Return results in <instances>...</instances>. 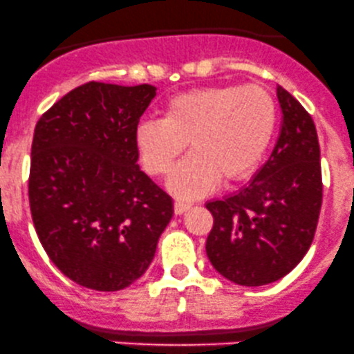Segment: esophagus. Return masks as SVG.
Segmentation results:
<instances>
[{
    "label": "esophagus",
    "mask_w": 354,
    "mask_h": 354,
    "mask_svg": "<svg viewBox=\"0 0 354 354\" xmlns=\"http://www.w3.org/2000/svg\"><path fill=\"white\" fill-rule=\"evenodd\" d=\"M191 207H192V203H189V201L177 199L176 203H174V211H176V214H184V212L189 211Z\"/></svg>",
    "instance_id": "1"
}]
</instances>
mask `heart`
<instances>
[{
  "mask_svg": "<svg viewBox=\"0 0 354 354\" xmlns=\"http://www.w3.org/2000/svg\"><path fill=\"white\" fill-rule=\"evenodd\" d=\"M277 128V104L260 86H207L163 104L162 120L136 124L135 145L143 169L169 176L189 142L191 153L174 169L169 189L178 197L211 191L218 178L234 182L263 160Z\"/></svg>",
  "mask_w": 354,
  "mask_h": 354,
  "instance_id": "obj_1",
  "label": "heart"
}]
</instances>
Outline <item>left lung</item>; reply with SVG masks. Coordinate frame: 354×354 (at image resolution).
I'll return each instance as SVG.
<instances>
[{"label":"left lung","mask_w":354,"mask_h":354,"mask_svg":"<svg viewBox=\"0 0 354 354\" xmlns=\"http://www.w3.org/2000/svg\"><path fill=\"white\" fill-rule=\"evenodd\" d=\"M282 128L272 155L245 187L206 204L214 224L206 241L212 267L245 287L277 282L299 265L322 204L321 150L309 113L277 87Z\"/></svg>","instance_id":"left-lung-1"}]
</instances>
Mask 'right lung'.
<instances>
[{
	"label": "right lung",
	"mask_w": 354,
	"mask_h": 354,
	"mask_svg": "<svg viewBox=\"0 0 354 354\" xmlns=\"http://www.w3.org/2000/svg\"><path fill=\"white\" fill-rule=\"evenodd\" d=\"M150 84L86 82L37 121L28 199L48 258L86 288L116 292L147 272L174 214L172 197L140 170L135 130Z\"/></svg>",
	"instance_id": "right-lung-1"
}]
</instances>
